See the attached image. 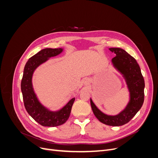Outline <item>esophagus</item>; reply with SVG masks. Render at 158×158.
I'll return each instance as SVG.
<instances>
[{
    "label": "esophagus",
    "instance_id": "obj_1",
    "mask_svg": "<svg viewBox=\"0 0 158 158\" xmlns=\"http://www.w3.org/2000/svg\"><path fill=\"white\" fill-rule=\"evenodd\" d=\"M84 84H85V85H86V84H88L89 83V80H88V79H85V80H84Z\"/></svg>",
    "mask_w": 158,
    "mask_h": 158
}]
</instances>
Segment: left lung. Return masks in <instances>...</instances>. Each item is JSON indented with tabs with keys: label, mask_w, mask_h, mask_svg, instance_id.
<instances>
[{
	"label": "left lung",
	"mask_w": 158,
	"mask_h": 158,
	"mask_svg": "<svg viewBox=\"0 0 158 158\" xmlns=\"http://www.w3.org/2000/svg\"><path fill=\"white\" fill-rule=\"evenodd\" d=\"M116 56L112 63L123 75L130 92V102L126 108L114 116L107 115L98 109L90 99L91 107L95 116L105 125L118 127L130 121L142 107L144 100V79L135 59L121 48H109Z\"/></svg>",
	"instance_id": "obj_1"
}]
</instances>
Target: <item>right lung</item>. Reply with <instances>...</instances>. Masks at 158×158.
Listing matches in <instances>:
<instances>
[{"label":"right lung","mask_w":158,"mask_h":158,"mask_svg":"<svg viewBox=\"0 0 158 158\" xmlns=\"http://www.w3.org/2000/svg\"><path fill=\"white\" fill-rule=\"evenodd\" d=\"M62 51L63 49L61 48L42 49L29 59L23 70L21 90L25 108L28 114L44 127H57L64 124L68 120L75 100V98L70 99L64 107L58 111H51L40 103L33 89L32 75L36 68L50 57L59 55Z\"/></svg>","instance_id":"right-lung-1"}]
</instances>
